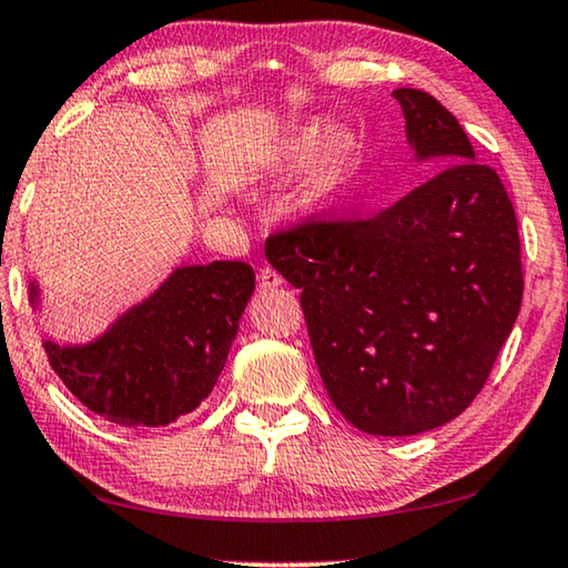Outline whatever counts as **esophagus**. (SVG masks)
<instances>
[{"mask_svg": "<svg viewBox=\"0 0 568 568\" xmlns=\"http://www.w3.org/2000/svg\"><path fill=\"white\" fill-rule=\"evenodd\" d=\"M281 285H283L281 273H275L273 267L260 270V293H267V291H273V287H281Z\"/></svg>", "mask_w": 568, "mask_h": 568, "instance_id": "1", "label": "esophagus"}]
</instances>
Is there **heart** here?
<instances>
[{
    "label": "heart",
    "instance_id": "b5f03b06",
    "mask_svg": "<svg viewBox=\"0 0 568 568\" xmlns=\"http://www.w3.org/2000/svg\"><path fill=\"white\" fill-rule=\"evenodd\" d=\"M344 152V138H338V130L334 122L328 120H308L298 124L293 130L291 138L285 142L283 158L291 168H303L318 161L316 173H313L311 183H308V201H321L328 196V191L334 189V178H336V168L338 160H342Z\"/></svg>",
    "mask_w": 568,
    "mask_h": 568
}]
</instances>
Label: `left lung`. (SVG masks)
Wrapping results in <instances>:
<instances>
[{"label": "left lung", "mask_w": 568, "mask_h": 568, "mask_svg": "<svg viewBox=\"0 0 568 568\" xmlns=\"http://www.w3.org/2000/svg\"><path fill=\"white\" fill-rule=\"evenodd\" d=\"M416 163L444 168L365 222L303 224L265 257L301 287L336 410L372 436H416L469 408L523 301L518 219L456 116L395 89Z\"/></svg>", "instance_id": "1"}]
</instances>
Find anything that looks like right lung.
<instances>
[{
  "instance_id": "1",
  "label": "right lung",
  "mask_w": 568,
  "mask_h": 568,
  "mask_svg": "<svg viewBox=\"0 0 568 568\" xmlns=\"http://www.w3.org/2000/svg\"><path fill=\"white\" fill-rule=\"evenodd\" d=\"M252 291L247 262L181 265L99 336L75 344L45 338L42 346L91 413L126 428L168 426L214 390ZM28 295L38 313L40 283L32 281Z\"/></svg>"
}]
</instances>
